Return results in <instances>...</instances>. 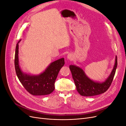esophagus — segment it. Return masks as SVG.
<instances>
[{"mask_svg":"<svg viewBox=\"0 0 126 126\" xmlns=\"http://www.w3.org/2000/svg\"><path fill=\"white\" fill-rule=\"evenodd\" d=\"M67 59L69 60H72L74 59V56L71 54H68L67 56Z\"/></svg>","mask_w":126,"mask_h":126,"instance_id":"esophagus-1","label":"esophagus"}]
</instances>
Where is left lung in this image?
I'll list each match as a JSON object with an SVG mask.
<instances>
[{
	"instance_id": "1",
	"label": "left lung",
	"mask_w": 126,
	"mask_h": 126,
	"mask_svg": "<svg viewBox=\"0 0 126 126\" xmlns=\"http://www.w3.org/2000/svg\"><path fill=\"white\" fill-rule=\"evenodd\" d=\"M117 67V57L116 56L115 63L113 69L108 77L104 82L94 81L86 75L82 68L75 65L69 66L70 70L77 90L83 96H94L104 93L111 85Z\"/></svg>"
}]
</instances>
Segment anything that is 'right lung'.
Segmentation results:
<instances>
[{"label": "right lung", "instance_id": "add662e5", "mask_svg": "<svg viewBox=\"0 0 126 126\" xmlns=\"http://www.w3.org/2000/svg\"><path fill=\"white\" fill-rule=\"evenodd\" d=\"M18 42L15 50V67L17 77L26 90L34 96L51 94L55 89V82L59 71L64 64L63 58L51 63L44 71L38 75H32L22 71L19 64Z\"/></svg>", "mask_w": 126, "mask_h": 126}]
</instances>
